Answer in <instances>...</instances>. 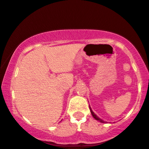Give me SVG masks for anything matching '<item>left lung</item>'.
I'll list each match as a JSON object with an SVG mask.
<instances>
[{
    "instance_id": "obj_1",
    "label": "left lung",
    "mask_w": 149,
    "mask_h": 149,
    "mask_svg": "<svg viewBox=\"0 0 149 149\" xmlns=\"http://www.w3.org/2000/svg\"><path fill=\"white\" fill-rule=\"evenodd\" d=\"M90 111H91V113H92V116H93V117H94V118H95V119H96V120H99V121H100V122H101V123H106V122H104V120H102V119H100V118H99V117H98V116H97V115H95V113H94V112H93V111H92V109H90Z\"/></svg>"
}]
</instances>
